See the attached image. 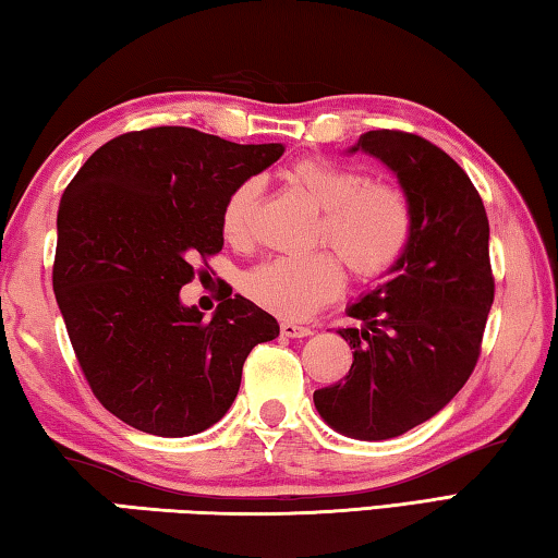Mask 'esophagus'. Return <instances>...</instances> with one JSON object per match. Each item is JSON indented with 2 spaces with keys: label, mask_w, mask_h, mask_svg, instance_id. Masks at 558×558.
<instances>
[{
  "label": "esophagus",
  "mask_w": 558,
  "mask_h": 558,
  "mask_svg": "<svg viewBox=\"0 0 558 558\" xmlns=\"http://www.w3.org/2000/svg\"><path fill=\"white\" fill-rule=\"evenodd\" d=\"M280 332H282V337L298 339V337H310L313 335V329L305 325H298V323H280Z\"/></svg>",
  "instance_id": "1"
}]
</instances>
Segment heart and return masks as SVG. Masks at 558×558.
Wrapping results in <instances>:
<instances>
[{
    "label": "heart",
    "mask_w": 558,
    "mask_h": 558,
    "mask_svg": "<svg viewBox=\"0 0 558 558\" xmlns=\"http://www.w3.org/2000/svg\"><path fill=\"white\" fill-rule=\"evenodd\" d=\"M286 177L323 209L317 241L332 245L354 278H381L401 260L413 235V214L399 189L369 182L364 172L329 157H302L288 167ZM260 192L263 182L251 177L226 196L221 233L235 248H243L253 239ZM241 288L268 313L302 319L342 292L344 272L327 251L276 256L245 272Z\"/></svg>",
    "instance_id": "heart-1"
}]
</instances>
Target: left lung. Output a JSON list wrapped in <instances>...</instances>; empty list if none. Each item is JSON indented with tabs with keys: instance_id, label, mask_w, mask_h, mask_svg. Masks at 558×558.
Segmentation results:
<instances>
[{
	"instance_id": "obj_1",
	"label": "left lung",
	"mask_w": 558,
	"mask_h": 558,
	"mask_svg": "<svg viewBox=\"0 0 558 558\" xmlns=\"http://www.w3.org/2000/svg\"><path fill=\"white\" fill-rule=\"evenodd\" d=\"M356 149L399 179L413 235L391 276L347 307L362 323L339 329L352 369L313 399L342 436L386 440L446 409L475 369L495 300L489 223L470 177L428 140L369 130Z\"/></svg>"
}]
</instances>
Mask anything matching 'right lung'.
Segmentation results:
<instances>
[{
    "instance_id": "add662e5",
    "label": "right lung",
    "mask_w": 558,
    "mask_h": 558,
    "mask_svg": "<svg viewBox=\"0 0 558 558\" xmlns=\"http://www.w3.org/2000/svg\"><path fill=\"white\" fill-rule=\"evenodd\" d=\"M286 147L235 145L194 128L125 132L102 145L59 206L53 292L96 399L162 438L202 433L239 393L245 356L276 317L229 295L214 317L184 307L194 260L223 248L221 209Z\"/></svg>"
}]
</instances>
